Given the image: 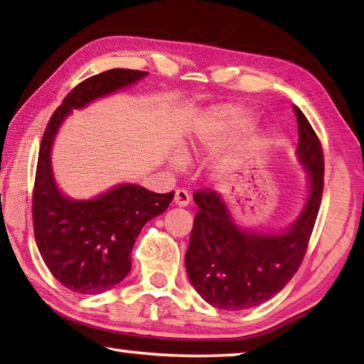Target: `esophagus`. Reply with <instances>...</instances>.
Instances as JSON below:
<instances>
[{
	"label": "esophagus",
	"mask_w": 364,
	"mask_h": 364,
	"mask_svg": "<svg viewBox=\"0 0 364 364\" xmlns=\"http://www.w3.org/2000/svg\"><path fill=\"white\" fill-rule=\"evenodd\" d=\"M191 202V194L186 189H176L175 191V203L178 206H188Z\"/></svg>",
	"instance_id": "34e87169"
}]
</instances>
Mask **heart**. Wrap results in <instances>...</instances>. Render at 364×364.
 Instances as JSON below:
<instances>
[{"instance_id": "heart-1", "label": "heart", "mask_w": 364, "mask_h": 364, "mask_svg": "<svg viewBox=\"0 0 364 364\" xmlns=\"http://www.w3.org/2000/svg\"><path fill=\"white\" fill-rule=\"evenodd\" d=\"M249 120V114L244 112L242 109H237V107H223V109L215 112L213 119V127L222 131V133H231V131L245 127Z\"/></svg>"}]
</instances>
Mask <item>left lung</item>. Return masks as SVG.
I'll return each instance as SVG.
<instances>
[{"mask_svg":"<svg viewBox=\"0 0 364 364\" xmlns=\"http://www.w3.org/2000/svg\"><path fill=\"white\" fill-rule=\"evenodd\" d=\"M297 159L308 172L306 203L283 233L241 228L215 191L194 194L198 206L186 252V272L208 304L227 311L258 306L280 292L304 261L323 189L319 137L297 106Z\"/></svg>","mask_w":364,"mask_h":364,"instance_id":"obj_1","label":"left lung"}]
</instances>
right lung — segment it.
Segmentation results:
<instances>
[{"label":"right lung","instance_id":"1","mask_svg":"<svg viewBox=\"0 0 364 364\" xmlns=\"http://www.w3.org/2000/svg\"><path fill=\"white\" fill-rule=\"evenodd\" d=\"M146 72L112 68L78 84L46 125L33 192L34 236L56 280L78 294H102L131 270V250L146 222L162 214L175 192L156 194L139 184H119L92 200H73L58 189L51 145L73 109L142 80Z\"/></svg>","mask_w":364,"mask_h":364}]
</instances>
